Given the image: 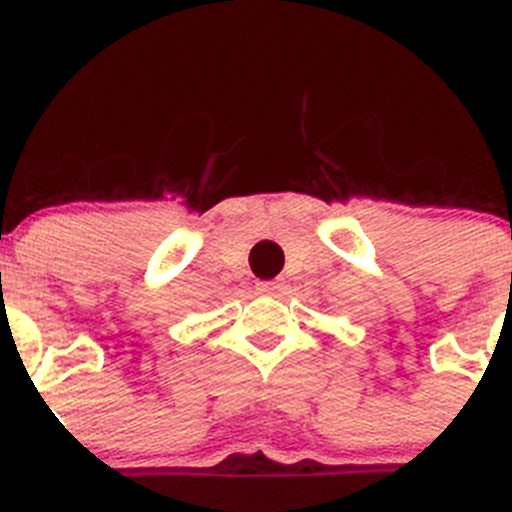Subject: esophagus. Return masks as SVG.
Returning a JSON list of instances; mask_svg holds the SVG:
<instances>
[{
    "mask_svg": "<svg viewBox=\"0 0 512 512\" xmlns=\"http://www.w3.org/2000/svg\"><path fill=\"white\" fill-rule=\"evenodd\" d=\"M282 290V285L280 282H257V292H260V295H277V292Z\"/></svg>",
    "mask_w": 512,
    "mask_h": 512,
    "instance_id": "1",
    "label": "esophagus"
}]
</instances>
